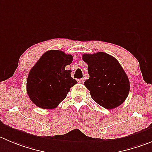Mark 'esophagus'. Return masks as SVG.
I'll return each mask as SVG.
<instances>
[{
	"instance_id": "1",
	"label": "esophagus",
	"mask_w": 152,
	"mask_h": 152,
	"mask_svg": "<svg viewBox=\"0 0 152 152\" xmlns=\"http://www.w3.org/2000/svg\"><path fill=\"white\" fill-rule=\"evenodd\" d=\"M84 80H85L84 79H78V82H79V83H84Z\"/></svg>"
}]
</instances>
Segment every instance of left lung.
<instances>
[{"label": "left lung", "instance_id": "obj_1", "mask_svg": "<svg viewBox=\"0 0 152 152\" xmlns=\"http://www.w3.org/2000/svg\"><path fill=\"white\" fill-rule=\"evenodd\" d=\"M88 79L84 83L91 98L103 108L113 110L128 96L130 83L127 74L114 57L105 52L84 54Z\"/></svg>", "mask_w": 152, "mask_h": 152}]
</instances>
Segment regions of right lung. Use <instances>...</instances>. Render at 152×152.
I'll return each instance as SVG.
<instances>
[{
    "instance_id": "add662e5",
    "label": "right lung",
    "mask_w": 152,
    "mask_h": 152,
    "mask_svg": "<svg viewBox=\"0 0 152 152\" xmlns=\"http://www.w3.org/2000/svg\"><path fill=\"white\" fill-rule=\"evenodd\" d=\"M73 61V56L60 50H49L31 68L27 79L30 99L42 109L56 108L66 97L70 88L77 83L65 66Z\"/></svg>"
}]
</instances>
